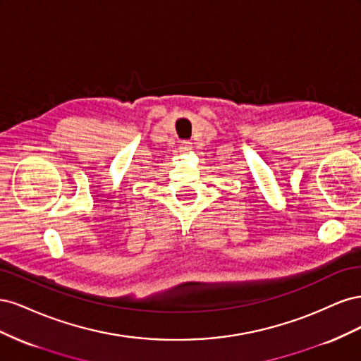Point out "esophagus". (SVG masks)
Here are the masks:
<instances>
[{
  "label": "esophagus",
  "mask_w": 361,
  "mask_h": 361,
  "mask_svg": "<svg viewBox=\"0 0 361 361\" xmlns=\"http://www.w3.org/2000/svg\"><path fill=\"white\" fill-rule=\"evenodd\" d=\"M192 149V143L190 140H185V141H182V145H180V147H179V152H190Z\"/></svg>",
  "instance_id": "34e87169"
}]
</instances>
